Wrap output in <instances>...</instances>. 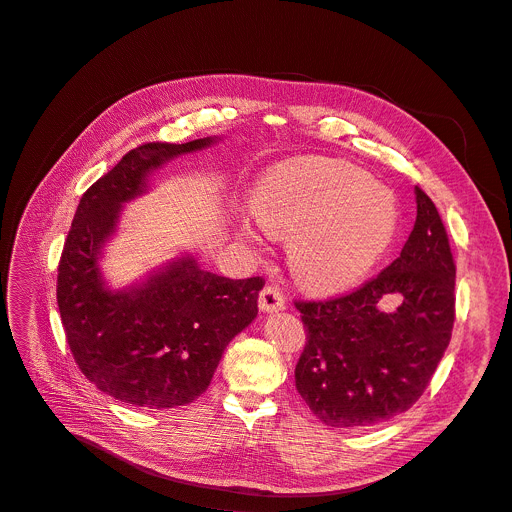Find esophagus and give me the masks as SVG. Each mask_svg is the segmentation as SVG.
Masks as SVG:
<instances>
[{"label":"esophagus","mask_w":512,"mask_h":512,"mask_svg":"<svg viewBox=\"0 0 512 512\" xmlns=\"http://www.w3.org/2000/svg\"><path fill=\"white\" fill-rule=\"evenodd\" d=\"M258 306L262 312H279L285 310V298L281 291L273 285H266L260 291V298H258Z\"/></svg>","instance_id":"esophagus-1"}]
</instances>
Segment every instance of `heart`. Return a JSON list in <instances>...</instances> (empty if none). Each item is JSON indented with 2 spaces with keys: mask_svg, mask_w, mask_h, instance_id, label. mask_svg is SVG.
Instances as JSON below:
<instances>
[{
  "mask_svg": "<svg viewBox=\"0 0 512 512\" xmlns=\"http://www.w3.org/2000/svg\"><path fill=\"white\" fill-rule=\"evenodd\" d=\"M252 216L277 239H289V269L319 294L354 287L389 248L398 227L394 193L364 170L329 158L289 162L252 193ZM239 235L256 243L241 225Z\"/></svg>",
  "mask_w": 512,
  "mask_h": 512,
  "instance_id": "heart-1",
  "label": "heart"
}]
</instances>
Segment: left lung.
I'll return each mask as SVG.
<instances>
[{
	"mask_svg": "<svg viewBox=\"0 0 512 512\" xmlns=\"http://www.w3.org/2000/svg\"><path fill=\"white\" fill-rule=\"evenodd\" d=\"M417 221L400 256L348 296L296 302L306 346L296 387L329 427H369L415 404L440 364L454 325L448 235L415 187Z\"/></svg>",
	"mask_w": 512,
	"mask_h": 512,
	"instance_id": "left-lung-1",
	"label": "left lung"
}]
</instances>
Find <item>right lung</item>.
Returning a JSON list of instances; mask_svg holds the SVG:
<instances>
[{
	"label": "right lung",
	"mask_w": 512,
	"mask_h": 512,
	"mask_svg": "<svg viewBox=\"0 0 512 512\" xmlns=\"http://www.w3.org/2000/svg\"><path fill=\"white\" fill-rule=\"evenodd\" d=\"M218 141L139 145L79 202L58 266V308L81 373L114 400L143 408L193 402L231 339L256 319L264 281L214 275L189 252L127 287H112L102 271L125 204L150 191L166 162Z\"/></svg>",
	"instance_id": "right-lung-1"
}]
</instances>
